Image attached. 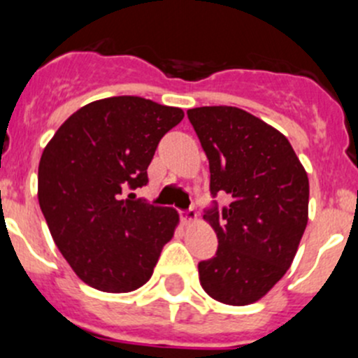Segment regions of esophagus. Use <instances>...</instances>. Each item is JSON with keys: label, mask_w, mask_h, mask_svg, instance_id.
Returning a JSON list of instances; mask_svg holds the SVG:
<instances>
[{"label": "esophagus", "mask_w": 358, "mask_h": 358, "mask_svg": "<svg viewBox=\"0 0 358 358\" xmlns=\"http://www.w3.org/2000/svg\"><path fill=\"white\" fill-rule=\"evenodd\" d=\"M182 222L183 225H192L197 222V211L196 209H189V211L182 213Z\"/></svg>", "instance_id": "esophagus-1"}]
</instances>
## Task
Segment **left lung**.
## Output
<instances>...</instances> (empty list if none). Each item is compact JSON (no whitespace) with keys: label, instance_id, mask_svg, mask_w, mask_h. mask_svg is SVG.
I'll return each instance as SVG.
<instances>
[{"label":"left lung","instance_id":"obj_1","mask_svg":"<svg viewBox=\"0 0 358 358\" xmlns=\"http://www.w3.org/2000/svg\"><path fill=\"white\" fill-rule=\"evenodd\" d=\"M209 159V189L232 197L204 220L218 251L199 263L202 289L225 305L258 301L294 259L308 223V175L289 140L237 107L187 110Z\"/></svg>","mask_w":358,"mask_h":358}]
</instances>
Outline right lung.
<instances>
[{"mask_svg":"<svg viewBox=\"0 0 358 358\" xmlns=\"http://www.w3.org/2000/svg\"><path fill=\"white\" fill-rule=\"evenodd\" d=\"M183 119L178 107L110 96L76 110L43 150L39 208L76 275L103 292H129L152 277L180 216L124 190L149 182L157 143Z\"/></svg>","mask_w":358,"mask_h":358,"instance_id":"1","label":"right lung"}]
</instances>
